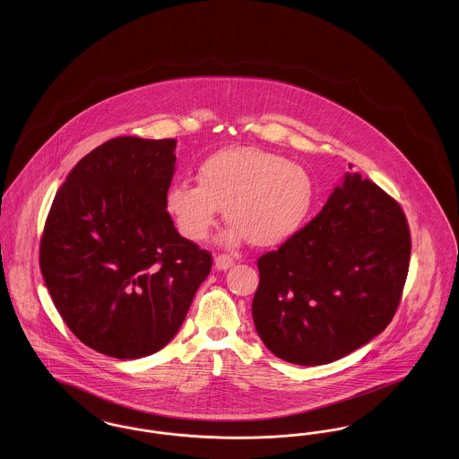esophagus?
Wrapping results in <instances>:
<instances>
[{
  "instance_id": "esophagus-1",
  "label": "esophagus",
  "mask_w": 459,
  "mask_h": 459,
  "mask_svg": "<svg viewBox=\"0 0 459 459\" xmlns=\"http://www.w3.org/2000/svg\"><path fill=\"white\" fill-rule=\"evenodd\" d=\"M234 264V258H230L229 255H217L215 256V268L217 270H229Z\"/></svg>"
}]
</instances>
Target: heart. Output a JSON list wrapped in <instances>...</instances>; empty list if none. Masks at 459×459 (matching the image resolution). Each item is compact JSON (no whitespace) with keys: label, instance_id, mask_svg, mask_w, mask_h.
Here are the masks:
<instances>
[{"label":"heart","instance_id":"b5f03b06","mask_svg":"<svg viewBox=\"0 0 459 459\" xmlns=\"http://www.w3.org/2000/svg\"><path fill=\"white\" fill-rule=\"evenodd\" d=\"M196 182H175L165 195L178 232L193 242L210 238L223 210L230 223L227 244H282L305 225L315 199V182L305 167L260 148L210 154L197 167Z\"/></svg>","mask_w":459,"mask_h":459}]
</instances>
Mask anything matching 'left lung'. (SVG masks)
<instances>
[{"mask_svg": "<svg viewBox=\"0 0 459 459\" xmlns=\"http://www.w3.org/2000/svg\"><path fill=\"white\" fill-rule=\"evenodd\" d=\"M399 203L346 174L322 212L260 256L253 320L263 344L294 365H327L391 324L410 268Z\"/></svg>", "mask_w": 459, "mask_h": 459, "instance_id": "1", "label": "left lung"}]
</instances>
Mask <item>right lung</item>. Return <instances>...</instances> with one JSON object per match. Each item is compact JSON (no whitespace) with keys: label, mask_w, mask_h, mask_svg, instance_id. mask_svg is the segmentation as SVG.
Wrapping results in <instances>:
<instances>
[{"label":"right lung","mask_w":459,"mask_h":459,"mask_svg":"<svg viewBox=\"0 0 459 459\" xmlns=\"http://www.w3.org/2000/svg\"><path fill=\"white\" fill-rule=\"evenodd\" d=\"M175 139L122 135L86 154L58 189L39 264L66 327L118 359L165 348L182 325L212 253L184 239L165 208Z\"/></svg>","instance_id":"right-lung-1"}]
</instances>
